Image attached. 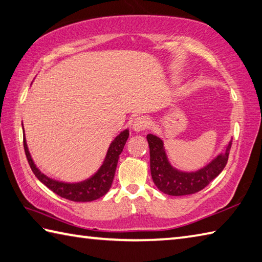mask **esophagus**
Returning a JSON list of instances; mask_svg holds the SVG:
<instances>
[{
    "instance_id": "esophagus-1",
    "label": "esophagus",
    "mask_w": 262,
    "mask_h": 262,
    "mask_svg": "<svg viewBox=\"0 0 262 262\" xmlns=\"http://www.w3.org/2000/svg\"><path fill=\"white\" fill-rule=\"evenodd\" d=\"M150 125V120L149 118L146 117H139L136 118L134 122H133V129L135 132H142V130H145L147 127Z\"/></svg>"
}]
</instances>
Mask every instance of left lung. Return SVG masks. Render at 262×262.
<instances>
[{
  "instance_id": "8db88e82",
  "label": "left lung",
  "mask_w": 262,
  "mask_h": 262,
  "mask_svg": "<svg viewBox=\"0 0 262 262\" xmlns=\"http://www.w3.org/2000/svg\"><path fill=\"white\" fill-rule=\"evenodd\" d=\"M150 147V170L156 187L169 196H185L201 191L226 167L231 141L225 152L217 155L210 164L196 172H182L174 168L168 161L164 143L158 136L147 134Z\"/></svg>"
}]
</instances>
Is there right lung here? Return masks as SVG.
Instances as JSON below:
<instances>
[{
  "instance_id": "obj_1",
  "label": "right lung",
  "mask_w": 262,
  "mask_h": 262,
  "mask_svg": "<svg viewBox=\"0 0 262 262\" xmlns=\"http://www.w3.org/2000/svg\"><path fill=\"white\" fill-rule=\"evenodd\" d=\"M129 136V130L125 129L121 132L112 143L108 146L106 152L105 159L98 170L93 177L89 179L81 181L77 183H66L61 181H57L47 177L41 170L36 167L34 161H33L30 151H28L25 135H24V149H25V155L30 164L33 173L39 179L46 187H48L51 191L56 194L63 197L65 199L72 202H93L96 199L104 196L108 190H110L113 179H115V173L117 169L119 156L123 150L126 142Z\"/></svg>"
}]
</instances>
